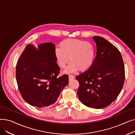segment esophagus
<instances>
[{"label": "esophagus", "mask_w": 135, "mask_h": 135, "mask_svg": "<svg viewBox=\"0 0 135 135\" xmlns=\"http://www.w3.org/2000/svg\"><path fill=\"white\" fill-rule=\"evenodd\" d=\"M68 77H69V80H72V79H73L74 78V76L73 75H71V74L68 75Z\"/></svg>", "instance_id": "esophagus-1"}]
</instances>
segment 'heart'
Segmentation results:
<instances>
[{
  "instance_id": "heart-1",
  "label": "heart",
  "mask_w": 135,
  "mask_h": 135,
  "mask_svg": "<svg viewBox=\"0 0 135 135\" xmlns=\"http://www.w3.org/2000/svg\"><path fill=\"white\" fill-rule=\"evenodd\" d=\"M58 66L65 68L69 61L71 62L66 72L71 73L79 70L84 72L93 63L95 49L90 42L78 39H66L61 42L60 48L55 51Z\"/></svg>"
}]
</instances>
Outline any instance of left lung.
I'll use <instances>...</instances> for the list:
<instances>
[{"label":"left lung","instance_id":"1","mask_svg":"<svg viewBox=\"0 0 135 135\" xmlns=\"http://www.w3.org/2000/svg\"><path fill=\"white\" fill-rule=\"evenodd\" d=\"M97 54L91 67L76 76L79 83L78 95L81 102L96 109L107 107L121 92L125 68L119 50L103 37H93Z\"/></svg>","mask_w":135,"mask_h":135}]
</instances>
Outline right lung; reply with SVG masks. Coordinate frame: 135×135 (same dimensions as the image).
<instances>
[{"label":"right lung","mask_w":135,"mask_h":135,"mask_svg":"<svg viewBox=\"0 0 135 135\" xmlns=\"http://www.w3.org/2000/svg\"><path fill=\"white\" fill-rule=\"evenodd\" d=\"M55 45L40 44L38 49L27 45L16 67L18 90L24 100L41 108L54 104L68 84V76L57 77L60 68L56 63Z\"/></svg>","instance_id":"add662e5"}]
</instances>
